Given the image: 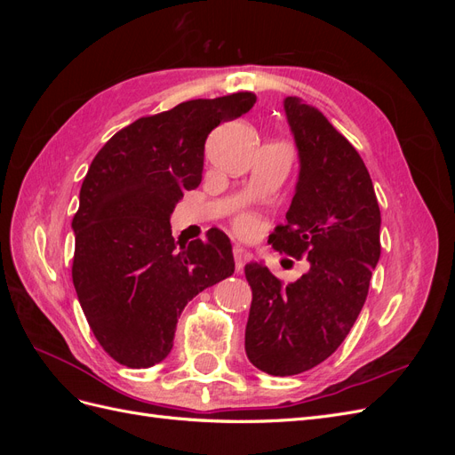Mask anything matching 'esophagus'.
I'll return each mask as SVG.
<instances>
[{"label": "esophagus", "mask_w": 455, "mask_h": 455, "mask_svg": "<svg viewBox=\"0 0 455 455\" xmlns=\"http://www.w3.org/2000/svg\"><path fill=\"white\" fill-rule=\"evenodd\" d=\"M233 258H235V266H237V271H241L244 267L246 261L251 259V252H246L243 246L235 244L233 246Z\"/></svg>", "instance_id": "34e87169"}]
</instances>
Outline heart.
<instances>
[{
	"mask_svg": "<svg viewBox=\"0 0 455 455\" xmlns=\"http://www.w3.org/2000/svg\"><path fill=\"white\" fill-rule=\"evenodd\" d=\"M237 226L243 233H252L254 228H256V220L251 216V214H244L237 220Z\"/></svg>",
	"mask_w": 455,
	"mask_h": 455,
	"instance_id": "b5f03b06",
	"label": "heart"
}]
</instances>
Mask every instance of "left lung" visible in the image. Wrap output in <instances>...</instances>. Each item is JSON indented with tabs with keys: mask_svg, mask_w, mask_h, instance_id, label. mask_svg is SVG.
Instances as JSON below:
<instances>
[{
	"mask_svg": "<svg viewBox=\"0 0 455 455\" xmlns=\"http://www.w3.org/2000/svg\"><path fill=\"white\" fill-rule=\"evenodd\" d=\"M284 112L299 156V178L275 251L307 258L309 271L291 284L264 266L246 264L252 288L244 351L271 376L321 364L359 316L381 244V214L364 161L319 109L286 96Z\"/></svg>",
	"mask_w": 455,
	"mask_h": 455,
	"instance_id": "8db88e82",
	"label": "left lung"
}]
</instances>
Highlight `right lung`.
Returning a JSON list of instances; mask_svg holds the SVG:
<instances>
[{
  "instance_id": "add662e5",
  "label": "right lung",
  "mask_w": 455,
  "mask_h": 455,
  "mask_svg": "<svg viewBox=\"0 0 455 455\" xmlns=\"http://www.w3.org/2000/svg\"><path fill=\"white\" fill-rule=\"evenodd\" d=\"M254 102L249 91L182 102L136 119L92 159L72 220V279L94 338L119 364L161 363L188 301L235 271L220 229L178 251L171 214L201 184L206 136Z\"/></svg>"
}]
</instances>
